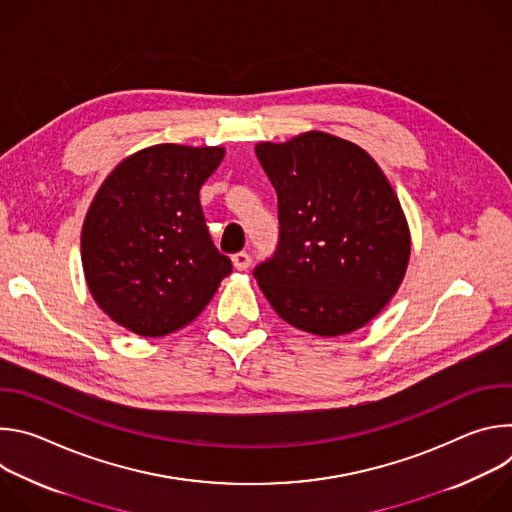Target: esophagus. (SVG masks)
<instances>
[{"label": "esophagus", "instance_id": "obj_1", "mask_svg": "<svg viewBox=\"0 0 512 512\" xmlns=\"http://www.w3.org/2000/svg\"><path fill=\"white\" fill-rule=\"evenodd\" d=\"M249 265H251V255H249V253L241 251V253H235V255H233V267H235L237 271H245Z\"/></svg>", "mask_w": 512, "mask_h": 512}]
</instances>
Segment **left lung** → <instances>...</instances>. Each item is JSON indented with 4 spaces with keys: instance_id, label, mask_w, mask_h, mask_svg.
I'll use <instances>...</instances> for the list:
<instances>
[{
    "instance_id": "1",
    "label": "left lung",
    "mask_w": 512,
    "mask_h": 512,
    "mask_svg": "<svg viewBox=\"0 0 512 512\" xmlns=\"http://www.w3.org/2000/svg\"><path fill=\"white\" fill-rule=\"evenodd\" d=\"M255 154L277 192L279 245L253 275L277 316L316 336L369 324L397 294L411 235L379 164L356 143L306 131Z\"/></svg>"
}]
</instances>
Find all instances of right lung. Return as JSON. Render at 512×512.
<instances>
[{
    "label": "right lung",
    "instance_id": "add662e5",
    "mask_svg": "<svg viewBox=\"0 0 512 512\" xmlns=\"http://www.w3.org/2000/svg\"><path fill=\"white\" fill-rule=\"evenodd\" d=\"M223 158L225 148L158 143L127 156L97 190L81 231L83 271L97 306L129 332L184 328L231 273L198 198Z\"/></svg>",
    "mask_w": 512,
    "mask_h": 512
}]
</instances>
